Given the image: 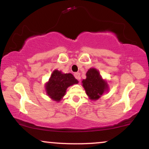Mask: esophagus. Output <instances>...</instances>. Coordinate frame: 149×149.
Instances as JSON below:
<instances>
[{
  "instance_id": "34e87169",
  "label": "esophagus",
  "mask_w": 149,
  "mask_h": 149,
  "mask_svg": "<svg viewBox=\"0 0 149 149\" xmlns=\"http://www.w3.org/2000/svg\"><path fill=\"white\" fill-rule=\"evenodd\" d=\"M74 76L77 80H80V74L79 73H74Z\"/></svg>"
}]
</instances>
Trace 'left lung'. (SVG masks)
I'll list each match as a JSON object with an SVG mask.
<instances>
[{"label":"left lung","instance_id":"obj_1","mask_svg":"<svg viewBox=\"0 0 149 149\" xmlns=\"http://www.w3.org/2000/svg\"><path fill=\"white\" fill-rule=\"evenodd\" d=\"M86 79L82 81L90 100H97L107 90V83L102 79L97 69L91 68L86 73Z\"/></svg>","mask_w":149,"mask_h":149}]
</instances>
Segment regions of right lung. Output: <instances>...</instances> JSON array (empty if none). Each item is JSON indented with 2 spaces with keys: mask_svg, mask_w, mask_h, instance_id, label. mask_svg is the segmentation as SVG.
I'll return each mask as SVG.
<instances>
[{
  "mask_svg": "<svg viewBox=\"0 0 149 149\" xmlns=\"http://www.w3.org/2000/svg\"><path fill=\"white\" fill-rule=\"evenodd\" d=\"M78 83V80L71 73H62L61 71L54 70L45 85L46 92L50 98L59 102L64 96L68 87Z\"/></svg>",
  "mask_w": 149,
  "mask_h": 149,
  "instance_id": "obj_1",
  "label": "right lung"
}]
</instances>
